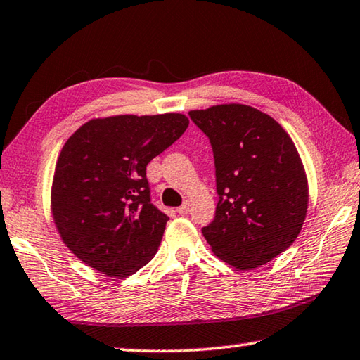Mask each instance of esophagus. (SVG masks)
Returning a JSON list of instances; mask_svg holds the SVG:
<instances>
[{
	"mask_svg": "<svg viewBox=\"0 0 360 360\" xmlns=\"http://www.w3.org/2000/svg\"><path fill=\"white\" fill-rule=\"evenodd\" d=\"M188 212H190V202L188 201H186L184 204H182V206L178 207V214L179 215H187Z\"/></svg>",
	"mask_w": 360,
	"mask_h": 360,
	"instance_id": "34e87169",
	"label": "esophagus"
}]
</instances>
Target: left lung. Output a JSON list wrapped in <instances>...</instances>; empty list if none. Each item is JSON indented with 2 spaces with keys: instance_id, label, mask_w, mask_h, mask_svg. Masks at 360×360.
<instances>
[{
  "instance_id": "1",
  "label": "left lung",
  "mask_w": 360,
  "mask_h": 360,
  "mask_svg": "<svg viewBox=\"0 0 360 360\" xmlns=\"http://www.w3.org/2000/svg\"><path fill=\"white\" fill-rule=\"evenodd\" d=\"M214 153L218 202L202 236L238 270L269 264L300 234L307 212L304 167L276 120L251 105L190 110Z\"/></svg>"
}]
</instances>
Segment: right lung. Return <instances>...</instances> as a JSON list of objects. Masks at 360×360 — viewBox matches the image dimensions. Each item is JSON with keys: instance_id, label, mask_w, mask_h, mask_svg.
<instances>
[{"instance_id": "right-lung-1", "label": "right lung", "mask_w": 360, "mask_h": 360, "mask_svg": "<svg viewBox=\"0 0 360 360\" xmlns=\"http://www.w3.org/2000/svg\"><path fill=\"white\" fill-rule=\"evenodd\" d=\"M188 126L182 114L90 120L70 137L56 164L51 209L73 255L105 276L146 265L170 220L151 202L146 165Z\"/></svg>"}]
</instances>
